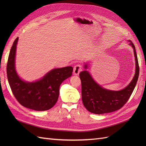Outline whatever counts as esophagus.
<instances>
[{
    "instance_id": "obj_1",
    "label": "esophagus",
    "mask_w": 146,
    "mask_h": 146,
    "mask_svg": "<svg viewBox=\"0 0 146 146\" xmlns=\"http://www.w3.org/2000/svg\"><path fill=\"white\" fill-rule=\"evenodd\" d=\"M82 70V66L80 64H77L74 67L73 74L75 75V76H78Z\"/></svg>"
}]
</instances>
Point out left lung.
<instances>
[{
    "mask_svg": "<svg viewBox=\"0 0 146 146\" xmlns=\"http://www.w3.org/2000/svg\"><path fill=\"white\" fill-rule=\"evenodd\" d=\"M129 45L133 49L135 60V73L133 79L126 87L119 91L106 89L92 78L88 70V64L85 63V70L79 74L82 82V98L88 111L96 114L111 113L122 108L130 98L139 77V65L134 44L129 40Z\"/></svg>",
    "mask_w": 146,
    "mask_h": 146,
    "instance_id": "1",
    "label": "left lung"
}]
</instances>
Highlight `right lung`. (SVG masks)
I'll use <instances>...</instances> for the list:
<instances>
[{
    "label": "right lung",
    "instance_id": "right-lung-1",
    "mask_svg": "<svg viewBox=\"0 0 146 146\" xmlns=\"http://www.w3.org/2000/svg\"><path fill=\"white\" fill-rule=\"evenodd\" d=\"M17 38L10 52L7 66L8 83L19 103L35 111H46L54 107L58 100L60 86L66 79L71 77V66L54 68L47 72L41 78L33 82L21 78L16 69L15 61L17 42Z\"/></svg>",
    "mask_w": 146,
    "mask_h": 146
}]
</instances>
